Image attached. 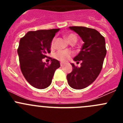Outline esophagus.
Wrapping results in <instances>:
<instances>
[{
	"instance_id": "esophagus-1",
	"label": "esophagus",
	"mask_w": 123,
	"mask_h": 123,
	"mask_svg": "<svg viewBox=\"0 0 123 123\" xmlns=\"http://www.w3.org/2000/svg\"><path fill=\"white\" fill-rule=\"evenodd\" d=\"M60 66H61V67H63L64 64L63 63H60Z\"/></svg>"
}]
</instances>
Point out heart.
<instances>
[{
    "label": "heart",
    "mask_w": 123,
    "mask_h": 123,
    "mask_svg": "<svg viewBox=\"0 0 123 123\" xmlns=\"http://www.w3.org/2000/svg\"><path fill=\"white\" fill-rule=\"evenodd\" d=\"M66 38L68 40V42L69 43H71L72 42H76L77 41V37L76 36L73 34H69L68 35L66 36ZM55 39L54 38L52 39V42H51L50 44V48L52 49L54 48V45H55ZM73 55V53L71 51L69 50H65V51H62L60 50L58 51L57 52H56L54 55V57H55L56 59L58 60L61 61V62H65L68 61L69 58H71Z\"/></svg>",
    "instance_id": "b5f03b06"
}]
</instances>
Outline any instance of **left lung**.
I'll return each mask as SVG.
<instances>
[{"label": "left lung", "instance_id": "1", "mask_svg": "<svg viewBox=\"0 0 123 123\" xmlns=\"http://www.w3.org/2000/svg\"><path fill=\"white\" fill-rule=\"evenodd\" d=\"M84 41L81 51L74 58L81 67L71 63L73 71L67 76L68 83L75 89H82L92 83L102 70L106 54L105 38L94 29L84 26H70Z\"/></svg>", "mask_w": 123, "mask_h": 123}]
</instances>
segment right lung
<instances>
[{"label":"right lung","instance_id":"right-lung-1","mask_svg":"<svg viewBox=\"0 0 123 123\" xmlns=\"http://www.w3.org/2000/svg\"><path fill=\"white\" fill-rule=\"evenodd\" d=\"M59 29L29 31L20 39L18 52L20 69L32 86L43 89L50 85L54 73L60 67L59 61L47 56L50 44ZM51 60L50 64L44 63L43 58Z\"/></svg>","mask_w":123,"mask_h":123}]
</instances>
